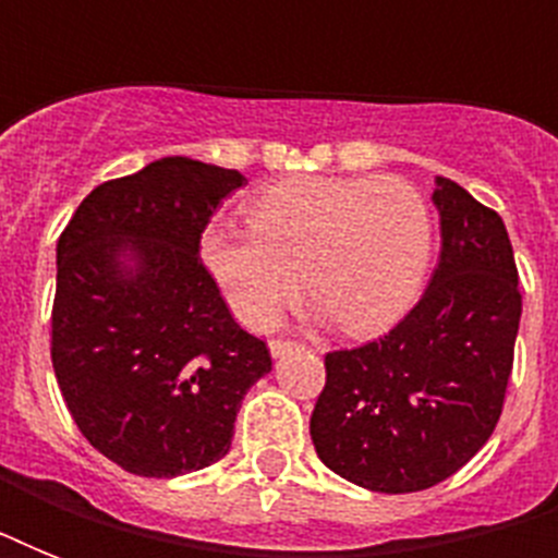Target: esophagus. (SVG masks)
<instances>
[{"mask_svg": "<svg viewBox=\"0 0 558 558\" xmlns=\"http://www.w3.org/2000/svg\"><path fill=\"white\" fill-rule=\"evenodd\" d=\"M298 344H292V341H283V339H275L269 341V353L271 359H280V356H287L289 350H295Z\"/></svg>", "mask_w": 558, "mask_h": 558, "instance_id": "esophagus-1", "label": "esophagus"}]
</instances>
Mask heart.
<instances>
[{"instance_id": "obj_1", "label": "heart", "mask_w": 558, "mask_h": 558, "mask_svg": "<svg viewBox=\"0 0 558 558\" xmlns=\"http://www.w3.org/2000/svg\"><path fill=\"white\" fill-rule=\"evenodd\" d=\"M252 228L210 222L205 269L236 322L266 330L304 287L341 330L388 327L411 304L432 252L423 193L397 177L283 179L252 202Z\"/></svg>"}]
</instances>
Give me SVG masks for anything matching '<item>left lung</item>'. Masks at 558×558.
<instances>
[{"label":"left lung","mask_w":558,"mask_h":558,"mask_svg":"<svg viewBox=\"0 0 558 558\" xmlns=\"http://www.w3.org/2000/svg\"><path fill=\"white\" fill-rule=\"evenodd\" d=\"M440 257L402 322L327 353L310 434L327 469L373 493H420L454 475L501 416L521 292L504 219L434 177Z\"/></svg>","instance_id":"obj_1"}]
</instances>
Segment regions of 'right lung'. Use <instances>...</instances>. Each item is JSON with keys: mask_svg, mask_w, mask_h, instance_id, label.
Masks as SVG:
<instances>
[{"mask_svg": "<svg viewBox=\"0 0 558 558\" xmlns=\"http://www.w3.org/2000/svg\"><path fill=\"white\" fill-rule=\"evenodd\" d=\"M245 182L168 156L95 187L57 240V385L83 437L133 475L226 458L243 397L271 371L199 260L208 219Z\"/></svg>", "mask_w": 558, "mask_h": 558, "instance_id": "obj_1", "label": "right lung"}]
</instances>
